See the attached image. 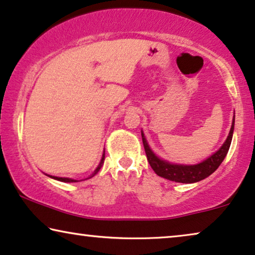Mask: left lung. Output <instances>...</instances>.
I'll use <instances>...</instances> for the list:
<instances>
[{"label": "left lung", "mask_w": 255, "mask_h": 255, "mask_svg": "<svg viewBox=\"0 0 255 255\" xmlns=\"http://www.w3.org/2000/svg\"><path fill=\"white\" fill-rule=\"evenodd\" d=\"M233 130L234 115L230 133L227 135L226 140L223 143L222 147H220L216 152H213L211 156H209L208 158L204 159V161H202L201 163H197V164H178V163H171L158 157V156L151 150V148L149 147L147 138H145L142 130L141 135L142 141H143L145 154H147L148 162L149 164H150V167L152 168V170L156 172V175H158L159 177L169 179V181L185 183V184H188V183H196L209 177L210 175L213 174V172L218 169L230 149L231 142H232Z\"/></svg>", "instance_id": "left-lung-1"}]
</instances>
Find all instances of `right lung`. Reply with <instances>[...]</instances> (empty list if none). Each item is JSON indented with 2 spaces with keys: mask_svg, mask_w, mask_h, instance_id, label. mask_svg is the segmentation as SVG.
I'll list each match as a JSON object with an SVG mask.
<instances>
[{
  "mask_svg": "<svg viewBox=\"0 0 255 255\" xmlns=\"http://www.w3.org/2000/svg\"><path fill=\"white\" fill-rule=\"evenodd\" d=\"M104 161H105V151H104V154H103V157H101V159H100V163H99V165H98L97 167V169L96 170H94L93 172H92V175L90 176V177H87V178H85V179H88V178H92L94 175H97L98 174V171L100 170L101 169V167H103V164H104ZM46 176H49L50 178H53V179H57V181H60V182H64V183H74V182H78L77 179H73V178H69V177H57V176H51V175H46Z\"/></svg>",
  "mask_w": 255,
  "mask_h": 255,
  "instance_id": "right-lung-1",
  "label": "right lung"
}]
</instances>
